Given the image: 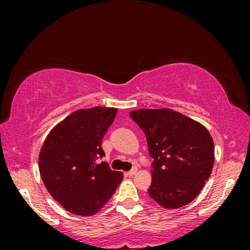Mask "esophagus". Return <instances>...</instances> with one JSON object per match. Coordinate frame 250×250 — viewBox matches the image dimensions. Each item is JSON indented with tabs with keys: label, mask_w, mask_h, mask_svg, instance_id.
<instances>
[{
	"label": "esophagus",
	"mask_w": 250,
	"mask_h": 250,
	"mask_svg": "<svg viewBox=\"0 0 250 250\" xmlns=\"http://www.w3.org/2000/svg\"><path fill=\"white\" fill-rule=\"evenodd\" d=\"M137 172H138V169H137V168H133L132 170H130V171H129V172H128L127 174H128V175H129V176H133V175H134V174H135V173H137Z\"/></svg>",
	"instance_id": "esophagus-1"
}]
</instances>
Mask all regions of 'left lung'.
I'll use <instances>...</instances> for the list:
<instances>
[{"mask_svg": "<svg viewBox=\"0 0 250 250\" xmlns=\"http://www.w3.org/2000/svg\"><path fill=\"white\" fill-rule=\"evenodd\" d=\"M129 116L145 132L154 160L149 196L165 208L187 206L199 195L213 170L211 135L197 121L170 108L138 109Z\"/></svg>", "mask_w": 250, "mask_h": 250, "instance_id": "8db88e82", "label": "left lung"}]
</instances>
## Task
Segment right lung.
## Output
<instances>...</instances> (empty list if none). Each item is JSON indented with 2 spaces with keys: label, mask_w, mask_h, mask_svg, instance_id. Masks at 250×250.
Instances as JSON below:
<instances>
[{
  "label": "right lung",
  "mask_w": 250,
  "mask_h": 250,
  "mask_svg": "<svg viewBox=\"0 0 250 250\" xmlns=\"http://www.w3.org/2000/svg\"><path fill=\"white\" fill-rule=\"evenodd\" d=\"M117 108L96 106L78 109L59 122L47 135L39 169L50 195L72 214H97L116 192L123 173L108 164H97L104 156L102 139L117 115Z\"/></svg>",
  "instance_id": "add662e5"
}]
</instances>
